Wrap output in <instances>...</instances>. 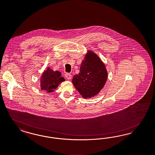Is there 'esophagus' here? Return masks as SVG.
Wrapping results in <instances>:
<instances>
[{
	"instance_id": "esophagus-1",
	"label": "esophagus",
	"mask_w": 155,
	"mask_h": 155,
	"mask_svg": "<svg viewBox=\"0 0 155 155\" xmlns=\"http://www.w3.org/2000/svg\"><path fill=\"white\" fill-rule=\"evenodd\" d=\"M64 76H65V77H66L68 80H70V79L71 78V75L70 74V73H66L64 74Z\"/></svg>"
}]
</instances>
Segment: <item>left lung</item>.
Returning a JSON list of instances; mask_svg holds the SVG:
<instances>
[{
  "label": "left lung",
  "instance_id": "obj_1",
  "mask_svg": "<svg viewBox=\"0 0 155 155\" xmlns=\"http://www.w3.org/2000/svg\"><path fill=\"white\" fill-rule=\"evenodd\" d=\"M107 75L105 64L96 54L89 51L81 64L80 73L75 75L72 82L84 98H91L101 90Z\"/></svg>",
  "mask_w": 155,
  "mask_h": 155
}]
</instances>
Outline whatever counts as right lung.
Segmentation results:
<instances>
[{
  "mask_svg": "<svg viewBox=\"0 0 155 155\" xmlns=\"http://www.w3.org/2000/svg\"><path fill=\"white\" fill-rule=\"evenodd\" d=\"M64 81V78L61 76L59 71H54L53 70L48 68L43 72L41 78V89L48 93L52 92L61 82Z\"/></svg>",
  "mask_w": 155,
  "mask_h": 155,
  "instance_id": "1",
  "label": "right lung"
}]
</instances>
